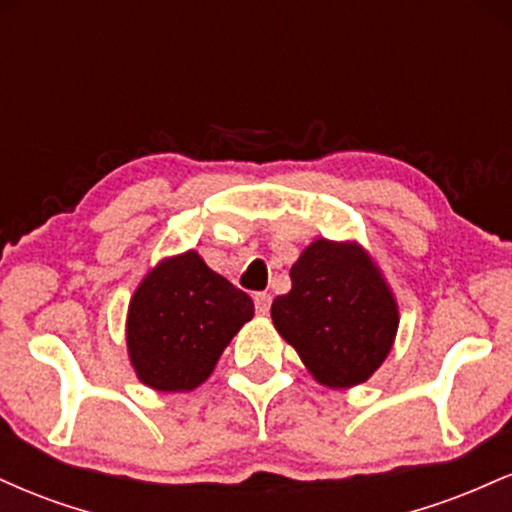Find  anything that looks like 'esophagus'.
<instances>
[{"instance_id": "34e87169", "label": "esophagus", "mask_w": 512, "mask_h": 512, "mask_svg": "<svg viewBox=\"0 0 512 512\" xmlns=\"http://www.w3.org/2000/svg\"><path fill=\"white\" fill-rule=\"evenodd\" d=\"M255 308L260 315H267L272 308V296L269 293H255Z\"/></svg>"}]
</instances>
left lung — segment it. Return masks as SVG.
Instances as JSON below:
<instances>
[{
    "label": "left lung",
    "instance_id": "left-lung-1",
    "mask_svg": "<svg viewBox=\"0 0 512 512\" xmlns=\"http://www.w3.org/2000/svg\"><path fill=\"white\" fill-rule=\"evenodd\" d=\"M276 332L317 383H366L395 344L397 301L358 243L317 238L291 267V291L272 303Z\"/></svg>",
    "mask_w": 512,
    "mask_h": 512
}]
</instances>
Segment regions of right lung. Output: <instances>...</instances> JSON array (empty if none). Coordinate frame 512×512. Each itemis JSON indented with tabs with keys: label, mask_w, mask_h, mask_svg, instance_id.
<instances>
[{
	"label": "right lung",
	"mask_w": 512,
	"mask_h": 512,
	"mask_svg": "<svg viewBox=\"0 0 512 512\" xmlns=\"http://www.w3.org/2000/svg\"><path fill=\"white\" fill-rule=\"evenodd\" d=\"M255 305L195 250L158 262L129 301L127 351L137 378L158 392L202 385Z\"/></svg>",
	"instance_id": "add662e5"
}]
</instances>
